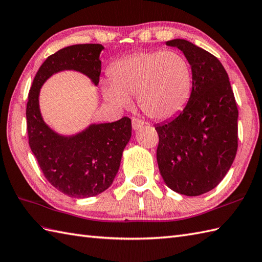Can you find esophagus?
<instances>
[{"label":"esophagus","instance_id":"esophagus-1","mask_svg":"<svg viewBox=\"0 0 262 262\" xmlns=\"http://www.w3.org/2000/svg\"><path fill=\"white\" fill-rule=\"evenodd\" d=\"M143 124H144V122H143L142 120L138 119V118H133V119H132V127H133V129H135V130L140 129L141 126H143Z\"/></svg>","mask_w":262,"mask_h":262}]
</instances>
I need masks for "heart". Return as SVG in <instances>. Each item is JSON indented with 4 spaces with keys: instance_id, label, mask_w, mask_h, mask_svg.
I'll return each mask as SVG.
<instances>
[{
    "instance_id": "b5f03b06",
    "label": "heart",
    "mask_w": 262,
    "mask_h": 262,
    "mask_svg": "<svg viewBox=\"0 0 262 262\" xmlns=\"http://www.w3.org/2000/svg\"><path fill=\"white\" fill-rule=\"evenodd\" d=\"M111 83L103 85L105 100L126 107L138 95L142 112L154 120H167L187 104L193 72L177 51H140L115 61L110 68Z\"/></svg>"
}]
</instances>
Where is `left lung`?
<instances>
[{"label": "left lung", "instance_id": "left-lung-1", "mask_svg": "<svg viewBox=\"0 0 262 262\" xmlns=\"http://www.w3.org/2000/svg\"><path fill=\"white\" fill-rule=\"evenodd\" d=\"M184 52L193 72L190 97L176 118L155 126L157 161L166 185L199 196L224 178L237 150V107L228 73L216 57L184 39L166 42Z\"/></svg>", "mask_w": 262, "mask_h": 262}]
</instances>
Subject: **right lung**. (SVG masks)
<instances>
[{
	"label": "right lung",
	"instance_id": "right-lung-1",
	"mask_svg": "<svg viewBox=\"0 0 262 262\" xmlns=\"http://www.w3.org/2000/svg\"><path fill=\"white\" fill-rule=\"evenodd\" d=\"M100 43L74 45L49 56L40 66L29 92L27 131L29 146L46 179L61 193L76 199L95 196L112 185L122 152L131 138V120L91 124L76 136L63 137L45 123L39 92L52 74L73 69L100 82Z\"/></svg>",
	"mask_w": 262,
	"mask_h": 262
}]
</instances>
